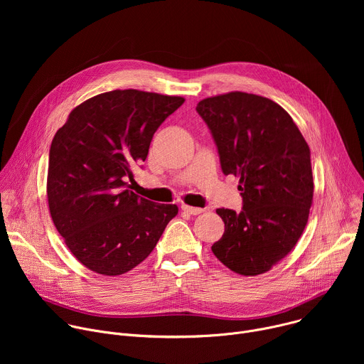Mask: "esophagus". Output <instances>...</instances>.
<instances>
[{
	"label": "esophagus",
	"mask_w": 364,
	"mask_h": 364,
	"mask_svg": "<svg viewBox=\"0 0 364 364\" xmlns=\"http://www.w3.org/2000/svg\"><path fill=\"white\" fill-rule=\"evenodd\" d=\"M181 210H183L184 213L193 215V216L200 215V213L204 212V209H200V207H191V205H187V204H183V205H181Z\"/></svg>",
	"instance_id": "esophagus-1"
}]
</instances>
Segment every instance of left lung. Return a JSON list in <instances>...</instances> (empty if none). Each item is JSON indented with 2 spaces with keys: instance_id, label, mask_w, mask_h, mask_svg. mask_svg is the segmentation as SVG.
I'll use <instances>...</instances> for the list:
<instances>
[{
  "instance_id": "1",
  "label": "left lung",
  "mask_w": 364,
  "mask_h": 364,
  "mask_svg": "<svg viewBox=\"0 0 364 364\" xmlns=\"http://www.w3.org/2000/svg\"><path fill=\"white\" fill-rule=\"evenodd\" d=\"M196 109L243 198L240 213L216 210L225 233L212 250L239 275L265 274L294 249L308 222L314 197L308 144L289 114L264 96L236 90L205 97Z\"/></svg>"
}]
</instances>
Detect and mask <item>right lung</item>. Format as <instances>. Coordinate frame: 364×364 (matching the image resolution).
Here are the masks:
<instances>
[{
  "label": "right lung",
  "mask_w": 364,
  "mask_h": 364,
  "mask_svg": "<svg viewBox=\"0 0 364 364\" xmlns=\"http://www.w3.org/2000/svg\"><path fill=\"white\" fill-rule=\"evenodd\" d=\"M181 96L136 89L96 95L77 105L51 141L47 201L51 220L87 269L122 275L154 250L176 204L128 190L152 135L178 109Z\"/></svg>",
  "instance_id": "1"
}]
</instances>
